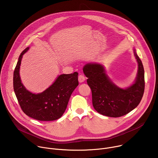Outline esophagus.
Returning a JSON list of instances; mask_svg holds the SVG:
<instances>
[{"label":"esophagus","instance_id":"obj_1","mask_svg":"<svg viewBox=\"0 0 158 158\" xmlns=\"http://www.w3.org/2000/svg\"><path fill=\"white\" fill-rule=\"evenodd\" d=\"M78 80H79V82L82 83V82H83L85 81V77H84L83 75H79V77H78Z\"/></svg>","mask_w":158,"mask_h":158}]
</instances>
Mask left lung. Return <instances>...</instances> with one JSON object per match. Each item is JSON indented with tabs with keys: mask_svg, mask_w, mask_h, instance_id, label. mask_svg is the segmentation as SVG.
I'll list each match as a JSON object with an SVG mask.
<instances>
[{
	"mask_svg": "<svg viewBox=\"0 0 158 158\" xmlns=\"http://www.w3.org/2000/svg\"><path fill=\"white\" fill-rule=\"evenodd\" d=\"M138 64L137 76L134 84L126 89L118 87L106 74L104 67L98 63H88L83 72L92 91L93 105L99 114L118 118L127 114L140 103L144 91V71L143 63L134 49Z\"/></svg>",
	"mask_w": 158,
	"mask_h": 158,
	"instance_id": "obj_1",
	"label": "left lung"
}]
</instances>
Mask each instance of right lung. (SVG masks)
Listing matches in <instances>:
<instances>
[{"label":"right lung","instance_id":"obj_1","mask_svg":"<svg viewBox=\"0 0 158 158\" xmlns=\"http://www.w3.org/2000/svg\"><path fill=\"white\" fill-rule=\"evenodd\" d=\"M27 48L20 54L14 72V89L19 104L24 113L36 120L51 121L59 119L65 112L74 90L79 85L78 73L61 74L54 82L41 93L34 94L22 84L20 65Z\"/></svg>","mask_w":158,"mask_h":158}]
</instances>
